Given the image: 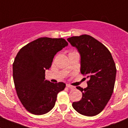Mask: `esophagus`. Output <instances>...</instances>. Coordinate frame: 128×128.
<instances>
[{"label": "esophagus", "instance_id": "34e87169", "mask_svg": "<svg viewBox=\"0 0 128 128\" xmlns=\"http://www.w3.org/2000/svg\"><path fill=\"white\" fill-rule=\"evenodd\" d=\"M66 87H67V88H70V89H74V88H75V87L73 86L70 85V84H66Z\"/></svg>", "mask_w": 128, "mask_h": 128}]
</instances>
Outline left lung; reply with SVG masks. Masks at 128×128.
<instances>
[{"label":"left lung","instance_id":"1","mask_svg":"<svg viewBox=\"0 0 128 128\" xmlns=\"http://www.w3.org/2000/svg\"><path fill=\"white\" fill-rule=\"evenodd\" d=\"M67 40L80 52L81 73L88 78L86 88L76 87L82 92V98L73 102L72 106L81 115L95 116L103 110L112 95L115 63L108 48L90 35L72 36Z\"/></svg>","mask_w":128,"mask_h":128}]
</instances>
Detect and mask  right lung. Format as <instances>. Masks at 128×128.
I'll list each match as a JSON object with an SVG mask.
<instances>
[{"mask_svg":"<svg viewBox=\"0 0 128 128\" xmlns=\"http://www.w3.org/2000/svg\"><path fill=\"white\" fill-rule=\"evenodd\" d=\"M68 46L63 38L43 37L22 47L13 64L16 94L24 108L34 115H43L54 108L58 94L65 89L64 82L46 80L56 53Z\"/></svg>","mask_w":128,"mask_h":128,"instance_id":"add662e5","label":"right lung"}]
</instances>
